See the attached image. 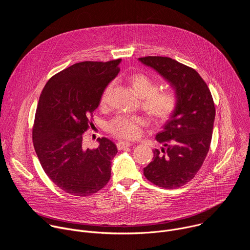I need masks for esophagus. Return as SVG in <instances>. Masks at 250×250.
I'll list each match as a JSON object with an SVG mask.
<instances>
[{"instance_id":"1","label":"esophagus","mask_w":250,"mask_h":250,"mask_svg":"<svg viewBox=\"0 0 250 250\" xmlns=\"http://www.w3.org/2000/svg\"><path fill=\"white\" fill-rule=\"evenodd\" d=\"M131 146V144H129V142H125V141H119L117 144V147L119 150H123L124 148L125 147H129Z\"/></svg>"}]
</instances>
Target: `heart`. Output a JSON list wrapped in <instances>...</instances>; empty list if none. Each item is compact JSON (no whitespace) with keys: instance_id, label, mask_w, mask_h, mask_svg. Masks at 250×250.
Returning <instances> with one entry per match:
<instances>
[{"instance_id":"1","label":"heart","mask_w":250,"mask_h":250,"mask_svg":"<svg viewBox=\"0 0 250 250\" xmlns=\"http://www.w3.org/2000/svg\"><path fill=\"white\" fill-rule=\"evenodd\" d=\"M128 83L134 89L135 93L141 98V106L154 120L166 122L177 112L180 104V96L172 88L159 89L158 81L152 76L136 72L127 77ZM113 83H110L103 92L101 103L105 104L113 89ZM147 125V120L142 116L120 115L108 124L109 131L124 139L136 138L141 128Z\"/></svg>"}]
</instances>
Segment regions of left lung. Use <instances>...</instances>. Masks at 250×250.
I'll list each match as a JSON object with an SVG mask.
<instances>
[{
    "instance_id": "8db88e82",
    "label": "left lung",
    "mask_w": 250,
    "mask_h": 250,
    "mask_svg": "<svg viewBox=\"0 0 250 250\" xmlns=\"http://www.w3.org/2000/svg\"><path fill=\"white\" fill-rule=\"evenodd\" d=\"M154 68L180 96V104L155 139L165 148L153 150L152 161L144 168L146 179L165 189L190 182L208 152L216 109L210 91L195 69L170 57L138 58Z\"/></svg>"
}]
</instances>
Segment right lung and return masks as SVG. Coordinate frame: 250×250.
I'll return each instance as SVG.
<instances>
[{"mask_svg": "<svg viewBox=\"0 0 250 250\" xmlns=\"http://www.w3.org/2000/svg\"><path fill=\"white\" fill-rule=\"evenodd\" d=\"M120 62L75 63L53 75L40 97L32 126L34 150L49 179L70 195H93L111 178L116 145L102 137L97 148L86 149L83 135L93 125L103 92L120 72Z\"/></svg>", "mask_w": 250, "mask_h": 250, "instance_id": "add662e5", "label": "right lung"}]
</instances>
